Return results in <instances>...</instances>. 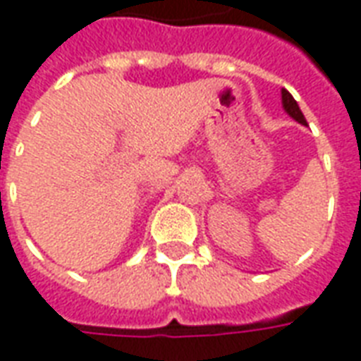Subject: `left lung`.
<instances>
[{"instance_id": "obj_1", "label": "left lung", "mask_w": 361, "mask_h": 361, "mask_svg": "<svg viewBox=\"0 0 361 361\" xmlns=\"http://www.w3.org/2000/svg\"><path fill=\"white\" fill-rule=\"evenodd\" d=\"M282 108H284V111H286L288 116H290L292 119H295L298 123L307 126V121H305V118H303L302 110H300V106H298V102L294 100V96L284 89H282Z\"/></svg>"}]
</instances>
